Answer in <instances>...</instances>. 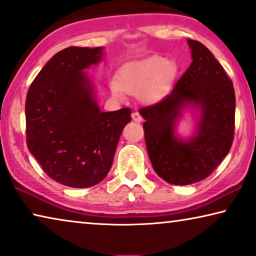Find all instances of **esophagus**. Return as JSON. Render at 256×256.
<instances>
[{"instance_id":"1","label":"esophagus","mask_w":256,"mask_h":256,"mask_svg":"<svg viewBox=\"0 0 256 256\" xmlns=\"http://www.w3.org/2000/svg\"><path fill=\"white\" fill-rule=\"evenodd\" d=\"M132 120L136 122V123H140V122L142 120V117L140 116V114L138 111H134V112H132Z\"/></svg>"}]
</instances>
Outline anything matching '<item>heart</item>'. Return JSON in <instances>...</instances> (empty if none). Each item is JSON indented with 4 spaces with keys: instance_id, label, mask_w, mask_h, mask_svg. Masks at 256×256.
Returning a JSON list of instances; mask_svg holds the SVG:
<instances>
[{
    "instance_id": "1",
    "label": "heart",
    "mask_w": 256,
    "mask_h": 256,
    "mask_svg": "<svg viewBox=\"0 0 256 256\" xmlns=\"http://www.w3.org/2000/svg\"><path fill=\"white\" fill-rule=\"evenodd\" d=\"M176 72L178 67L174 61L160 56H150L126 64L122 70L120 81L116 78L111 81V89L117 95L123 90L133 95L140 92L145 102H153L169 88Z\"/></svg>"
}]
</instances>
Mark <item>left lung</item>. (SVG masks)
<instances>
[{
	"instance_id": "8db88e82",
	"label": "left lung",
	"mask_w": 256,
	"mask_h": 256,
	"mask_svg": "<svg viewBox=\"0 0 256 256\" xmlns=\"http://www.w3.org/2000/svg\"><path fill=\"white\" fill-rule=\"evenodd\" d=\"M192 62L160 102L140 108L147 152L154 170L170 184L186 186L211 175L231 150L234 138L236 94L224 68L202 42L188 39ZM201 111L196 134H174L182 110Z\"/></svg>"
}]
</instances>
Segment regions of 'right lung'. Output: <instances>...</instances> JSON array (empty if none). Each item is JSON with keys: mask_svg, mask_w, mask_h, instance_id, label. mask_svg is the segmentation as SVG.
Instances as JSON below:
<instances>
[{"mask_svg": "<svg viewBox=\"0 0 256 256\" xmlns=\"http://www.w3.org/2000/svg\"><path fill=\"white\" fill-rule=\"evenodd\" d=\"M102 48L70 46L42 67L25 100L26 144L48 176L70 188L106 178L131 109L100 112L84 73L102 59Z\"/></svg>", "mask_w": 256, "mask_h": 256, "instance_id": "obj_1", "label": "right lung"}]
</instances>
